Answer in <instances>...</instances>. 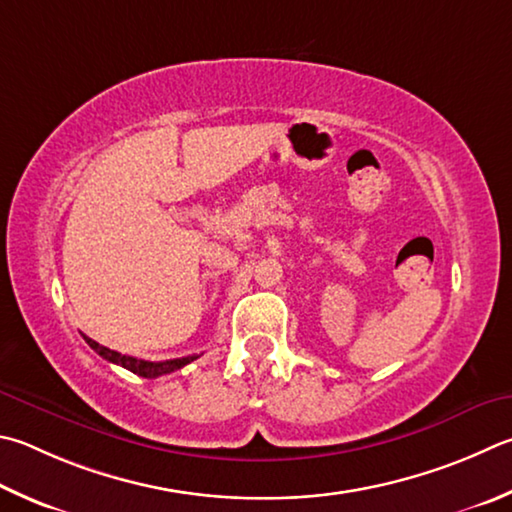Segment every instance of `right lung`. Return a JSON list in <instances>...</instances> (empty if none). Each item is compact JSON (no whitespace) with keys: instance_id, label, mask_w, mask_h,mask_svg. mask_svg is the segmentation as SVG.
Listing matches in <instances>:
<instances>
[{"instance_id":"obj_1","label":"right lung","mask_w":512,"mask_h":512,"mask_svg":"<svg viewBox=\"0 0 512 512\" xmlns=\"http://www.w3.org/2000/svg\"><path fill=\"white\" fill-rule=\"evenodd\" d=\"M82 338H85L87 345H89L91 349H94V351L98 353V356H102V358L109 360V362H114V365L125 367V369L132 371V374H138V376H143V378H159V376H163V374H172V371L181 369V367L188 365V362L199 358V356H188V358L163 360V362L138 360V358H134V356H123V353L102 347V345H98L96 340H91V338H87V336H82Z\"/></svg>"}]
</instances>
